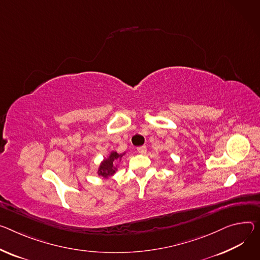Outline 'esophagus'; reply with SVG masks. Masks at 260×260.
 <instances>
[{
  "mask_svg": "<svg viewBox=\"0 0 260 260\" xmlns=\"http://www.w3.org/2000/svg\"><path fill=\"white\" fill-rule=\"evenodd\" d=\"M137 150H138V152H139V153H141V154H145V153L147 152V148H146V146H141V147H138V148H137Z\"/></svg>",
  "mask_w": 260,
  "mask_h": 260,
  "instance_id": "34e87169",
  "label": "esophagus"
}]
</instances>
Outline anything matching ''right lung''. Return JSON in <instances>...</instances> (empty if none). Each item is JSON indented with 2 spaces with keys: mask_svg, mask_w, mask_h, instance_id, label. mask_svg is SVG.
I'll return each instance as SVG.
<instances>
[{
  "mask_svg": "<svg viewBox=\"0 0 260 260\" xmlns=\"http://www.w3.org/2000/svg\"><path fill=\"white\" fill-rule=\"evenodd\" d=\"M123 155H124V153L119 154L116 151H112L110 153V155L102 161L101 166L99 168V171H98V174L100 176H103L104 178H108V177L114 175L117 171V165H115V164L117 161H119Z\"/></svg>",
  "mask_w": 260,
  "mask_h": 260,
  "instance_id": "add662e5",
  "label": "right lung"
}]
</instances>
